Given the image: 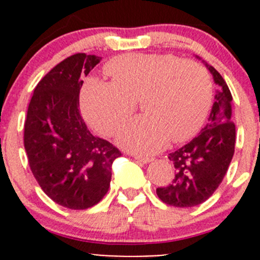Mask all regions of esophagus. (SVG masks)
<instances>
[{
  "instance_id": "34e87169",
  "label": "esophagus",
  "mask_w": 260,
  "mask_h": 260,
  "mask_svg": "<svg viewBox=\"0 0 260 260\" xmlns=\"http://www.w3.org/2000/svg\"><path fill=\"white\" fill-rule=\"evenodd\" d=\"M133 158L137 159V161L140 162H143V164H148V162L152 161V158H149V157L140 156V154H133Z\"/></svg>"
}]
</instances>
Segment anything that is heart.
Listing matches in <instances>:
<instances>
[{"label":"heart","mask_w":260,"mask_h":260,"mask_svg":"<svg viewBox=\"0 0 260 260\" xmlns=\"http://www.w3.org/2000/svg\"><path fill=\"white\" fill-rule=\"evenodd\" d=\"M112 81L90 78L81 90L88 122L104 136H113L142 101L146 115L118 135L129 151L153 153L171 138L183 142L205 123L212 103V81L205 68L172 54H127L106 65Z\"/></svg>","instance_id":"obj_1"}]
</instances>
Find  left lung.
<instances>
[{
  "instance_id": "obj_1",
  "label": "left lung",
  "mask_w": 260,
  "mask_h": 260,
  "mask_svg": "<svg viewBox=\"0 0 260 260\" xmlns=\"http://www.w3.org/2000/svg\"><path fill=\"white\" fill-rule=\"evenodd\" d=\"M206 67L219 85L208 124L191 142L169 154L175 176L169 185L156 190L161 201L175 208H191L208 200L221 183L234 156L232 93L220 73L211 65Z\"/></svg>"
}]
</instances>
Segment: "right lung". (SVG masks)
I'll return each mask as SVG.
<instances>
[{
  "label": "right lung",
  "instance_id": "1",
  "mask_svg": "<svg viewBox=\"0 0 260 260\" xmlns=\"http://www.w3.org/2000/svg\"><path fill=\"white\" fill-rule=\"evenodd\" d=\"M101 59L78 52L52 68L36 85L25 120L23 145L34 177L52 201L72 210L91 208L106 196L112 164L122 156L89 132L79 111L81 77Z\"/></svg>",
  "mask_w": 260,
  "mask_h": 260
}]
</instances>
